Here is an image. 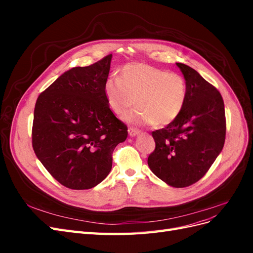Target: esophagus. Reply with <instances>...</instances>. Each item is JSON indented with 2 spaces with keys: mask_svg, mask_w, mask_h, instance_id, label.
<instances>
[{
  "mask_svg": "<svg viewBox=\"0 0 253 253\" xmlns=\"http://www.w3.org/2000/svg\"><path fill=\"white\" fill-rule=\"evenodd\" d=\"M138 134H139L138 129L133 128V127H129V128H128V135L131 136V137H135V136H137Z\"/></svg>",
  "mask_w": 253,
  "mask_h": 253,
  "instance_id": "1",
  "label": "esophagus"
}]
</instances>
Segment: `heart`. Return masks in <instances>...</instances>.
<instances>
[{
    "instance_id": "1",
    "label": "heart",
    "mask_w": 253,
    "mask_h": 253,
    "mask_svg": "<svg viewBox=\"0 0 253 253\" xmlns=\"http://www.w3.org/2000/svg\"><path fill=\"white\" fill-rule=\"evenodd\" d=\"M187 95L181 75L144 63H128L121 68V78L111 77L104 83L106 102L119 116H125L137 102L139 109L126 118L136 126L171 124L180 115Z\"/></svg>"
}]
</instances>
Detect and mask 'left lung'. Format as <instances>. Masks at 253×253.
<instances>
[{
  "mask_svg": "<svg viewBox=\"0 0 253 253\" xmlns=\"http://www.w3.org/2000/svg\"><path fill=\"white\" fill-rule=\"evenodd\" d=\"M176 65L186 80V104L173 122L152 133L156 147L148 165L169 186L185 188L200 180L223 150L226 118L219 91L192 67Z\"/></svg>",
  "mask_w": 253,
  "mask_h": 253,
  "instance_id": "obj_1",
  "label": "left lung"
}]
</instances>
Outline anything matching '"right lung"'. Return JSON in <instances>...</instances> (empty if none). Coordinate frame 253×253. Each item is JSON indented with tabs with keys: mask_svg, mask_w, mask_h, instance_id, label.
Listing matches in <instances>:
<instances>
[{
	"mask_svg": "<svg viewBox=\"0 0 253 253\" xmlns=\"http://www.w3.org/2000/svg\"><path fill=\"white\" fill-rule=\"evenodd\" d=\"M112 55L89 66L68 70L38 97L33 148L38 159L61 185L90 189L112 169L114 149L127 127L106 102Z\"/></svg>",
	"mask_w": 253,
	"mask_h": 253,
	"instance_id": "1",
	"label": "right lung"
}]
</instances>
